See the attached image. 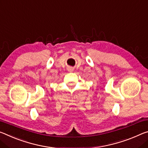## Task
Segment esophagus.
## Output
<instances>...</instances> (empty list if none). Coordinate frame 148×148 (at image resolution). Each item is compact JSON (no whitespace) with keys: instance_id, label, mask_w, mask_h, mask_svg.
Listing matches in <instances>:
<instances>
[{"instance_id":"34e87169","label":"esophagus","mask_w":148,"mask_h":148,"mask_svg":"<svg viewBox=\"0 0 148 148\" xmlns=\"http://www.w3.org/2000/svg\"><path fill=\"white\" fill-rule=\"evenodd\" d=\"M69 71H73V69H72V68H69Z\"/></svg>"}]
</instances>
